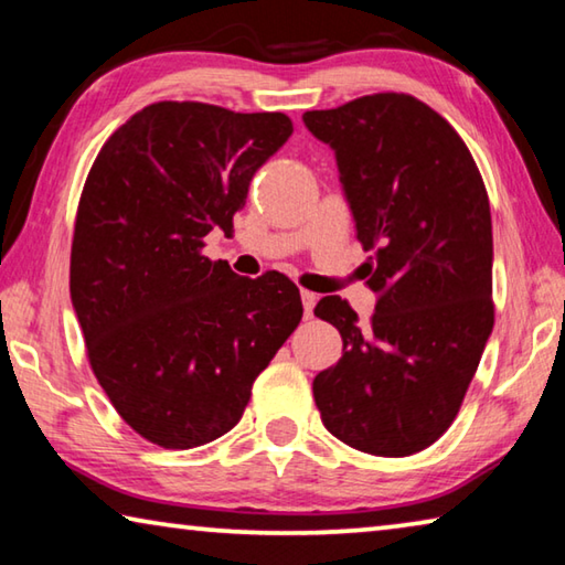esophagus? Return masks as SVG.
<instances>
[{"mask_svg": "<svg viewBox=\"0 0 565 565\" xmlns=\"http://www.w3.org/2000/svg\"><path fill=\"white\" fill-rule=\"evenodd\" d=\"M317 301L319 296L313 291H301V303H303V317L311 319L313 317V309H317Z\"/></svg>", "mask_w": 565, "mask_h": 565, "instance_id": "1", "label": "esophagus"}]
</instances>
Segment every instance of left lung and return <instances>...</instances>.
<instances>
[{"mask_svg": "<svg viewBox=\"0 0 565 565\" xmlns=\"http://www.w3.org/2000/svg\"><path fill=\"white\" fill-rule=\"evenodd\" d=\"M303 124L337 157L379 303L369 323L341 296L319 319L343 341L313 379L329 431L374 456H411L451 426L493 331L491 206L451 124L408 94H369Z\"/></svg>", "mask_w": 565, "mask_h": 565, "instance_id": "left-lung-1", "label": "left lung"}]
</instances>
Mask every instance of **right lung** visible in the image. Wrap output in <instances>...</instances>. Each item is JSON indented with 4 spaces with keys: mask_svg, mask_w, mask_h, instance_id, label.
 Masks as SVG:
<instances>
[{
    "mask_svg": "<svg viewBox=\"0 0 565 565\" xmlns=\"http://www.w3.org/2000/svg\"><path fill=\"white\" fill-rule=\"evenodd\" d=\"M281 111L159 102L111 134L82 191L70 291L94 376L147 441L194 448L238 424L254 379L301 321L284 274L202 256L291 137Z\"/></svg>",
    "mask_w": 565,
    "mask_h": 565,
    "instance_id": "obj_1",
    "label": "right lung"
}]
</instances>
